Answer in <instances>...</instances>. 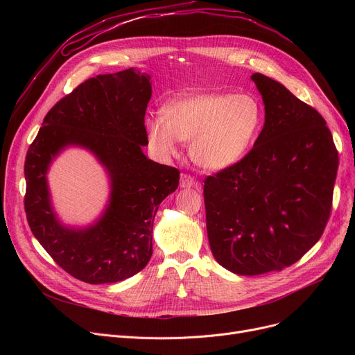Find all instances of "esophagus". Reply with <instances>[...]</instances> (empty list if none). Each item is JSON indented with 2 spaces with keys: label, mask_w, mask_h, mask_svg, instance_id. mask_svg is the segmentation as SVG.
Here are the masks:
<instances>
[{
  "label": "esophagus",
  "mask_w": 355,
  "mask_h": 355,
  "mask_svg": "<svg viewBox=\"0 0 355 355\" xmlns=\"http://www.w3.org/2000/svg\"><path fill=\"white\" fill-rule=\"evenodd\" d=\"M180 187L181 189H196L200 190V182L194 180V177L189 175V174H182L181 180H180Z\"/></svg>",
  "instance_id": "esophagus-1"
}]
</instances>
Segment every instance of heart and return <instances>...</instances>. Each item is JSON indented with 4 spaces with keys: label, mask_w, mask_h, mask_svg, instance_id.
I'll list each match as a JSON object with an SVG mask.
<instances>
[{
    "label": "heart",
    "mask_w": 355,
    "mask_h": 355,
    "mask_svg": "<svg viewBox=\"0 0 355 355\" xmlns=\"http://www.w3.org/2000/svg\"><path fill=\"white\" fill-rule=\"evenodd\" d=\"M162 118L145 121L148 142L161 157L177 154L178 142H191L193 161L218 171L239 162L262 128L259 101L249 93H197L168 103Z\"/></svg>",
    "instance_id": "heart-1"
}]
</instances>
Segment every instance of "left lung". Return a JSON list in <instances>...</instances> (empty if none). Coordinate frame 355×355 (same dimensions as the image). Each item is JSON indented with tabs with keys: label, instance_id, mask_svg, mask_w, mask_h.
<instances>
[{
	"label": "left lung",
	"instance_id": "1",
	"mask_svg": "<svg viewBox=\"0 0 355 355\" xmlns=\"http://www.w3.org/2000/svg\"><path fill=\"white\" fill-rule=\"evenodd\" d=\"M250 79L265 105L263 129L243 159L204 181L211 253L243 276L282 270L320 240L338 171L318 112L262 73Z\"/></svg>",
	"mask_w": 355,
	"mask_h": 355
}]
</instances>
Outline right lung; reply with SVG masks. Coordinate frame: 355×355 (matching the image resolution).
I'll return each instance as SVG.
<instances>
[{"label": "right lung", "mask_w": 355, "mask_h": 355, "mask_svg": "<svg viewBox=\"0 0 355 355\" xmlns=\"http://www.w3.org/2000/svg\"><path fill=\"white\" fill-rule=\"evenodd\" d=\"M151 96V76L134 67L99 74L49 110L27 151L28 226L54 262L82 282L115 284L141 272L153 256L158 206L178 187L177 168L142 153L148 145L144 118ZM70 146L89 150L110 180L104 211L83 228L61 223L48 189L52 161Z\"/></svg>", "instance_id": "right-lung-1"}]
</instances>
